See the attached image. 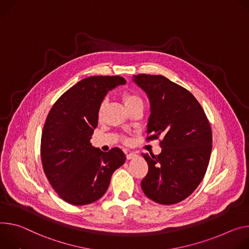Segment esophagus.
I'll use <instances>...</instances> for the list:
<instances>
[{
    "mask_svg": "<svg viewBox=\"0 0 249 249\" xmlns=\"http://www.w3.org/2000/svg\"><path fill=\"white\" fill-rule=\"evenodd\" d=\"M135 157H137V154L133 153V152H129L126 154V159L127 160H131V159H134Z\"/></svg>",
    "mask_w": 249,
    "mask_h": 249,
    "instance_id": "34e87169",
    "label": "esophagus"
}]
</instances>
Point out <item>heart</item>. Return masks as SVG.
<instances>
[{
    "instance_id": "b5f03b06",
    "label": "heart",
    "mask_w": 249,
    "mask_h": 249,
    "mask_svg": "<svg viewBox=\"0 0 249 249\" xmlns=\"http://www.w3.org/2000/svg\"><path fill=\"white\" fill-rule=\"evenodd\" d=\"M123 101H124V104L125 107H128V106H131V105H134L137 103H142V99L139 96L135 94H132V93H124L123 95ZM103 108H104V104L100 107V110H99L100 115L103 112Z\"/></svg>"
}]
</instances>
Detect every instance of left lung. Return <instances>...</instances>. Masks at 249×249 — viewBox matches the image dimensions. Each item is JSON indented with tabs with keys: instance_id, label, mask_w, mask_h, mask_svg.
Listing matches in <instances>:
<instances>
[{
	"instance_id": "obj_1",
	"label": "left lung",
	"mask_w": 249,
	"mask_h": 249,
	"mask_svg": "<svg viewBox=\"0 0 249 249\" xmlns=\"http://www.w3.org/2000/svg\"><path fill=\"white\" fill-rule=\"evenodd\" d=\"M132 80L150 103L147 141L162 137L160 154L142 153L148 164L142 191L155 203L177 204L206 174L213 142L210 123L196 98L166 77L140 74Z\"/></svg>"
}]
</instances>
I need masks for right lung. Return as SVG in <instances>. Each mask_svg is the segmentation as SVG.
Wrapping results in <instances>:
<instances>
[{
    "label": "right lung",
    "instance_id": "obj_1",
    "mask_svg": "<svg viewBox=\"0 0 249 249\" xmlns=\"http://www.w3.org/2000/svg\"><path fill=\"white\" fill-rule=\"evenodd\" d=\"M124 84L121 76L83 79L56 101L46 118L42 167L55 192L71 205H88L102 198L113 173L125 162L122 149L103 152L90 142L104 98Z\"/></svg>",
    "mask_w": 249,
    "mask_h": 249
}]
</instances>
